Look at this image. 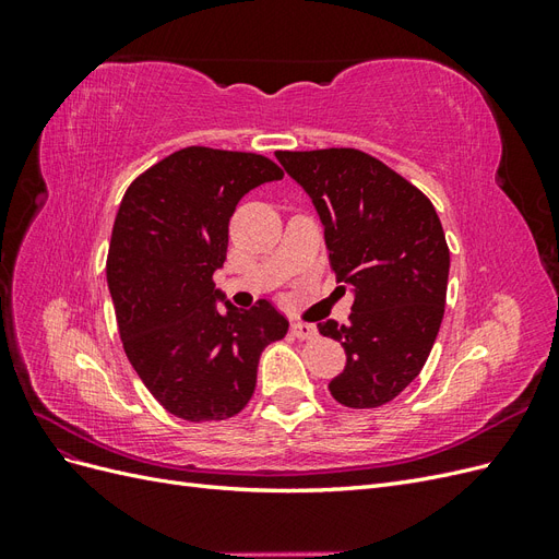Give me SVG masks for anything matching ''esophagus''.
Listing matches in <instances>:
<instances>
[{"mask_svg": "<svg viewBox=\"0 0 559 559\" xmlns=\"http://www.w3.org/2000/svg\"><path fill=\"white\" fill-rule=\"evenodd\" d=\"M292 333L296 337H300V341H310V337L317 335V329L312 324H302V321H294L292 324Z\"/></svg>", "mask_w": 559, "mask_h": 559, "instance_id": "esophagus-1", "label": "esophagus"}]
</instances>
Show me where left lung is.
I'll list each match as a JSON object with an SVG mask.
<instances>
[{
	"instance_id": "obj_1",
	"label": "left lung",
	"mask_w": 559,
	"mask_h": 559,
	"mask_svg": "<svg viewBox=\"0 0 559 559\" xmlns=\"http://www.w3.org/2000/svg\"><path fill=\"white\" fill-rule=\"evenodd\" d=\"M275 156L312 200L337 289L354 294L347 324H319L347 354L329 392L347 408H378L419 376L441 329L450 273L441 218L425 193L364 151Z\"/></svg>"
}]
</instances>
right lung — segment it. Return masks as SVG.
Segmentation results:
<instances>
[{"instance_id": "right-lung-1", "label": "right lung", "mask_w": 559, "mask_h": 559, "mask_svg": "<svg viewBox=\"0 0 559 559\" xmlns=\"http://www.w3.org/2000/svg\"><path fill=\"white\" fill-rule=\"evenodd\" d=\"M280 167L259 154L189 146L130 183L118 207L107 284L132 368L167 413L189 421L238 415L261 352L289 331L270 300L235 308L224 267L238 202Z\"/></svg>"}]
</instances>
